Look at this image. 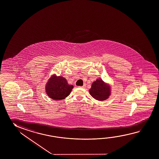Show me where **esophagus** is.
Segmentation results:
<instances>
[{"label": "esophagus", "instance_id": "obj_1", "mask_svg": "<svg viewBox=\"0 0 159 159\" xmlns=\"http://www.w3.org/2000/svg\"><path fill=\"white\" fill-rule=\"evenodd\" d=\"M79 87V88H84L86 87V85L84 84L83 86H80V87Z\"/></svg>", "mask_w": 159, "mask_h": 159}]
</instances>
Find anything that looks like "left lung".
Returning <instances> with one entry per match:
<instances>
[{"label": "left lung", "instance_id": "obj_1", "mask_svg": "<svg viewBox=\"0 0 159 159\" xmlns=\"http://www.w3.org/2000/svg\"><path fill=\"white\" fill-rule=\"evenodd\" d=\"M89 93L94 98L99 101H103L109 96L110 88L102 80L98 79L92 84L89 89Z\"/></svg>", "mask_w": 159, "mask_h": 159}]
</instances>
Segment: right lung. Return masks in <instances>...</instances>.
<instances>
[{
    "mask_svg": "<svg viewBox=\"0 0 159 159\" xmlns=\"http://www.w3.org/2000/svg\"><path fill=\"white\" fill-rule=\"evenodd\" d=\"M73 87L72 85H69L62 77L52 76L47 83L46 91L51 98L62 100L70 94Z\"/></svg>",
    "mask_w": 159,
    "mask_h": 159,
    "instance_id": "add662e5",
    "label": "right lung"
}]
</instances>
